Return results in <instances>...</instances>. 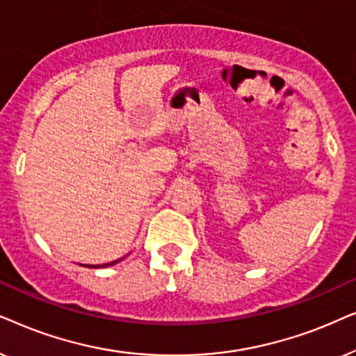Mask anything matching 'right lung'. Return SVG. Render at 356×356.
Wrapping results in <instances>:
<instances>
[{
  "label": "right lung",
  "mask_w": 356,
  "mask_h": 356,
  "mask_svg": "<svg viewBox=\"0 0 356 356\" xmlns=\"http://www.w3.org/2000/svg\"><path fill=\"white\" fill-rule=\"evenodd\" d=\"M112 264H117V260L115 262H112ZM112 264H106V265H102V267H107V265H112ZM88 267H92V268H97L99 265H88Z\"/></svg>",
  "instance_id": "1"
}]
</instances>
